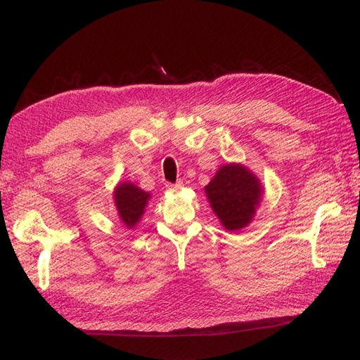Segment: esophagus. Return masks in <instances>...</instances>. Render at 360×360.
Listing matches in <instances>:
<instances>
[{"label": "esophagus", "mask_w": 360, "mask_h": 360, "mask_svg": "<svg viewBox=\"0 0 360 360\" xmlns=\"http://www.w3.org/2000/svg\"><path fill=\"white\" fill-rule=\"evenodd\" d=\"M182 187H184V184L179 181V182H176V184H167V188L170 190V191H174V193H178V191H181L182 190Z\"/></svg>", "instance_id": "esophagus-1"}]
</instances>
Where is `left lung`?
I'll use <instances>...</instances> for the list:
<instances>
[{"label":"left lung","mask_w":360,"mask_h":360,"mask_svg":"<svg viewBox=\"0 0 360 360\" xmlns=\"http://www.w3.org/2000/svg\"><path fill=\"white\" fill-rule=\"evenodd\" d=\"M205 193L224 228L238 231L252 220L263 188L259 178L242 164H226L210 181Z\"/></svg>","instance_id":"8db88e82"}]
</instances>
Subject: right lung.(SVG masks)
<instances>
[{
    "mask_svg": "<svg viewBox=\"0 0 360 360\" xmlns=\"http://www.w3.org/2000/svg\"><path fill=\"white\" fill-rule=\"evenodd\" d=\"M114 199L120 220L127 228H134L144 214V208L150 195L138 188L132 182H123L114 190Z\"/></svg>",
    "mask_w": 360,
    "mask_h": 360,
    "instance_id": "obj_1",
    "label": "right lung"
}]
</instances>
